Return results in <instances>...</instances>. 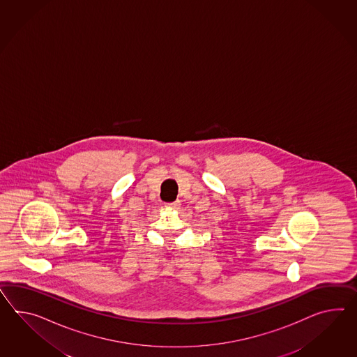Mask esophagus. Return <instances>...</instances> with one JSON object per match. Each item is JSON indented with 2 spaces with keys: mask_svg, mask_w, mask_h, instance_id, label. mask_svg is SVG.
I'll return each mask as SVG.
<instances>
[{
  "mask_svg": "<svg viewBox=\"0 0 357 357\" xmlns=\"http://www.w3.org/2000/svg\"><path fill=\"white\" fill-rule=\"evenodd\" d=\"M166 208H169V209H178V206H179V201H174V202H167L165 204Z\"/></svg>",
  "mask_w": 357,
  "mask_h": 357,
  "instance_id": "esophagus-1",
  "label": "esophagus"
}]
</instances>
